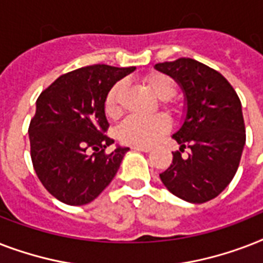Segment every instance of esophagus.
<instances>
[{
  "label": "esophagus",
  "instance_id": "34e87169",
  "mask_svg": "<svg viewBox=\"0 0 263 263\" xmlns=\"http://www.w3.org/2000/svg\"><path fill=\"white\" fill-rule=\"evenodd\" d=\"M132 148H134V150H138V152H144V153H147L152 150L148 146H132Z\"/></svg>",
  "mask_w": 263,
  "mask_h": 263
}]
</instances>
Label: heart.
Instances as JSON below:
<instances>
[{"label": "heart", "mask_w": 263, "mask_h": 263, "mask_svg": "<svg viewBox=\"0 0 263 263\" xmlns=\"http://www.w3.org/2000/svg\"><path fill=\"white\" fill-rule=\"evenodd\" d=\"M150 87L162 101H168L175 95V83L166 75L156 73L148 78ZM125 83L120 80L111 86L105 98V113L110 119L121 115V97ZM169 120L164 115H132L124 120L117 128V138L121 143L132 146H148L154 143L162 134L168 131Z\"/></svg>", "instance_id": "1"}]
</instances>
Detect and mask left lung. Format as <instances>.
<instances>
[{
	"mask_svg": "<svg viewBox=\"0 0 263 263\" xmlns=\"http://www.w3.org/2000/svg\"><path fill=\"white\" fill-rule=\"evenodd\" d=\"M181 86L187 115L173 139L180 152L160 175L173 195L191 203L216 198L232 181L246 143L241 102L235 88L216 69L192 59L156 64ZM190 148L188 157L181 153Z\"/></svg>",
	"mask_w": 263,
	"mask_h": 263,
	"instance_id": "8db88e82",
	"label": "left lung"
}]
</instances>
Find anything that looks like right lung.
I'll use <instances>...</instances> for the list:
<instances>
[{
	"mask_svg": "<svg viewBox=\"0 0 263 263\" xmlns=\"http://www.w3.org/2000/svg\"><path fill=\"white\" fill-rule=\"evenodd\" d=\"M135 67L97 64L64 73L41 92L28 127L35 173L51 195L71 206L94 200L110 184L128 147L106 153L115 140L105 98Z\"/></svg>",
	"mask_w": 263,
	"mask_h": 263,
	"instance_id": "right-lung-1",
	"label": "right lung"
}]
</instances>
